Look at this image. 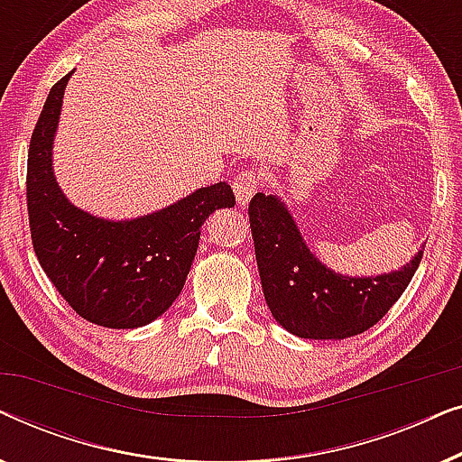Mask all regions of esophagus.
<instances>
[{"label": "esophagus", "mask_w": 462, "mask_h": 462, "mask_svg": "<svg viewBox=\"0 0 462 462\" xmlns=\"http://www.w3.org/2000/svg\"><path fill=\"white\" fill-rule=\"evenodd\" d=\"M258 182H261V176L254 168H245L236 176L233 180V191H236V199L239 206H245L252 199V195L256 193Z\"/></svg>", "instance_id": "34e87169"}]
</instances>
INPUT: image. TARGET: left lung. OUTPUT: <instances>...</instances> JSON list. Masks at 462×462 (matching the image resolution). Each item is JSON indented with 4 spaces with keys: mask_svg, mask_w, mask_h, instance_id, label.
Masks as SVG:
<instances>
[{
    "mask_svg": "<svg viewBox=\"0 0 462 462\" xmlns=\"http://www.w3.org/2000/svg\"><path fill=\"white\" fill-rule=\"evenodd\" d=\"M264 300L277 324L300 338L362 334L383 319L419 269L422 250L393 273H334L309 250L292 214L277 195L256 193L248 206Z\"/></svg>",
    "mask_w": 462,
    "mask_h": 462,
    "instance_id": "obj_1",
    "label": "left lung"
}]
</instances>
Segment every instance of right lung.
<instances>
[{"label":"right lung","mask_w":462,"mask_h":462,"mask_svg":"<svg viewBox=\"0 0 462 462\" xmlns=\"http://www.w3.org/2000/svg\"><path fill=\"white\" fill-rule=\"evenodd\" d=\"M71 73L50 90L29 144L33 250L75 313L116 330L141 328L179 299L198 254L201 225L218 208L236 206V195L226 182H217L132 220H106L73 206L52 172L54 134Z\"/></svg>","instance_id":"1"}]
</instances>
